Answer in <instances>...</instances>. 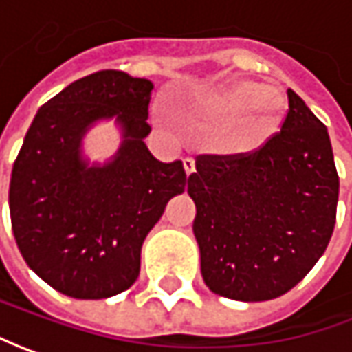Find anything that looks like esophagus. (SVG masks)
I'll use <instances>...</instances> for the list:
<instances>
[{
	"instance_id": "obj_1",
	"label": "esophagus",
	"mask_w": 352,
	"mask_h": 352,
	"mask_svg": "<svg viewBox=\"0 0 352 352\" xmlns=\"http://www.w3.org/2000/svg\"><path fill=\"white\" fill-rule=\"evenodd\" d=\"M183 167H185V173H187V175H192V173L197 171L195 160H192V157H185V160H183Z\"/></svg>"
}]
</instances>
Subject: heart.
<instances>
[{"label":"heart","instance_id":"heart-1","mask_svg":"<svg viewBox=\"0 0 352 352\" xmlns=\"http://www.w3.org/2000/svg\"><path fill=\"white\" fill-rule=\"evenodd\" d=\"M190 120L202 126H228L224 150L249 153L259 150L283 128L286 107L273 87L239 79L190 97L185 107Z\"/></svg>","mask_w":352,"mask_h":352}]
</instances>
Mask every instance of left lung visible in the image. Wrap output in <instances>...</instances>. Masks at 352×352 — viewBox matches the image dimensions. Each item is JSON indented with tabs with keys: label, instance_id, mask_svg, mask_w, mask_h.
Instances as JSON below:
<instances>
[{
	"label": "left lung",
	"instance_id": "8db88e82",
	"mask_svg": "<svg viewBox=\"0 0 352 352\" xmlns=\"http://www.w3.org/2000/svg\"><path fill=\"white\" fill-rule=\"evenodd\" d=\"M288 107L280 132L257 152L200 155L188 175L200 273L214 294L283 296L331 239L339 200L331 140L292 89Z\"/></svg>",
	"mask_w": 352,
	"mask_h": 352
}]
</instances>
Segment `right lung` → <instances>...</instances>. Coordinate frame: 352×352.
Returning a JSON list of instances; mask_svg holds the SVG:
<instances>
[{
    "mask_svg": "<svg viewBox=\"0 0 352 352\" xmlns=\"http://www.w3.org/2000/svg\"><path fill=\"white\" fill-rule=\"evenodd\" d=\"M153 83L101 69L69 83L32 120L11 171L9 214L17 248L44 283L66 296L101 300L140 274V251L165 204L188 183L183 162L148 150ZM115 120L123 142L89 162L82 138Z\"/></svg>",
    "mask_w": 352,
    "mask_h": 352,
    "instance_id": "obj_1",
    "label": "right lung"
}]
</instances>
